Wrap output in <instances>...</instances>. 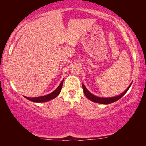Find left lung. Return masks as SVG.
<instances>
[{
  "mask_svg": "<svg viewBox=\"0 0 146 146\" xmlns=\"http://www.w3.org/2000/svg\"><path fill=\"white\" fill-rule=\"evenodd\" d=\"M131 84L129 85V87L127 88V89L125 90L124 92L122 93L121 95L117 96V97H111V98H102V97H97V96L93 95V94H91L90 91H89L85 87V86L82 84V88L84 90V94L86 95V97H87L88 99H90V100L93 101L94 102L96 103H99V104H109L113 103L114 102H116V101L119 100L121 97H122V96H123L125 94V93L127 92V90H129V88H130Z\"/></svg>",
  "mask_w": 146,
  "mask_h": 146,
  "instance_id": "obj_1",
  "label": "left lung"
}]
</instances>
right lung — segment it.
<instances>
[{
	"mask_svg": "<svg viewBox=\"0 0 146 146\" xmlns=\"http://www.w3.org/2000/svg\"><path fill=\"white\" fill-rule=\"evenodd\" d=\"M63 80H62V81L61 83L60 84V85L58 86V87L56 88L53 92L51 93L48 95L42 96V97H35V98H29L28 97H25V98H26L27 99H28L29 100H31L32 102H47V101L53 99V98H55V97H57L58 94L60 93V92L61 91L62 88V85H63Z\"/></svg>",
	"mask_w": 146,
	"mask_h": 146,
	"instance_id": "add662e5",
	"label": "right lung"
}]
</instances>
